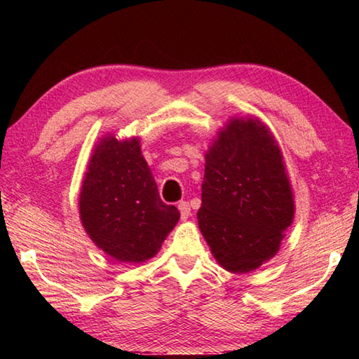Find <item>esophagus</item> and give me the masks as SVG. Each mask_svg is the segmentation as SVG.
<instances>
[{
  "label": "esophagus",
  "mask_w": 359,
  "mask_h": 359,
  "mask_svg": "<svg viewBox=\"0 0 359 359\" xmlns=\"http://www.w3.org/2000/svg\"><path fill=\"white\" fill-rule=\"evenodd\" d=\"M179 210H180V217H182V220H187L188 217H190V204H188L187 201H182V203H179Z\"/></svg>",
  "instance_id": "34e87169"
}]
</instances>
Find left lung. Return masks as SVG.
<instances>
[{
  "instance_id": "left-lung-1",
  "label": "left lung",
  "mask_w": 359,
  "mask_h": 359,
  "mask_svg": "<svg viewBox=\"0 0 359 359\" xmlns=\"http://www.w3.org/2000/svg\"><path fill=\"white\" fill-rule=\"evenodd\" d=\"M198 224L223 269L245 274L274 258L294 218L283 154L257 117H231L205 151Z\"/></svg>"
}]
</instances>
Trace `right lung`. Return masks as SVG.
Masks as SVG:
<instances>
[{
	"label": "right lung",
	"mask_w": 359,
	"mask_h": 359,
	"mask_svg": "<svg viewBox=\"0 0 359 359\" xmlns=\"http://www.w3.org/2000/svg\"><path fill=\"white\" fill-rule=\"evenodd\" d=\"M79 214L96 247L131 264L154 258L180 218L175 205L160 199L141 137L118 139L112 133L102 136L90 155Z\"/></svg>",
	"instance_id": "add662e5"
}]
</instances>
